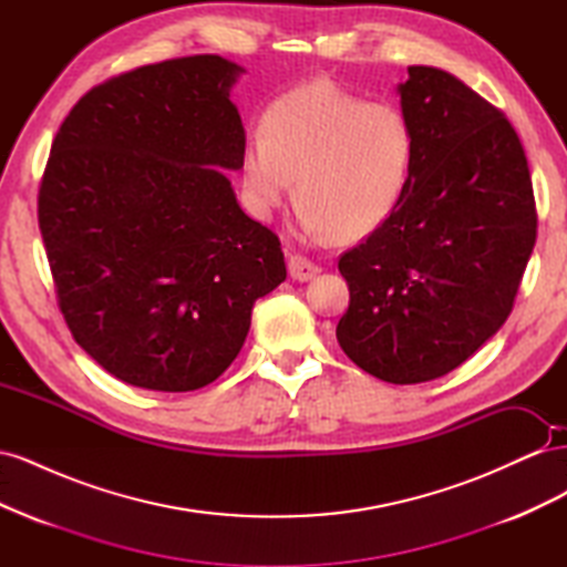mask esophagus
I'll list each match as a JSON object with an SVG mask.
<instances>
[{"mask_svg":"<svg viewBox=\"0 0 567 567\" xmlns=\"http://www.w3.org/2000/svg\"><path fill=\"white\" fill-rule=\"evenodd\" d=\"M288 271L296 281H310L321 271V267L317 262H312L307 255H290Z\"/></svg>","mask_w":567,"mask_h":567,"instance_id":"obj_1","label":"esophagus"}]
</instances>
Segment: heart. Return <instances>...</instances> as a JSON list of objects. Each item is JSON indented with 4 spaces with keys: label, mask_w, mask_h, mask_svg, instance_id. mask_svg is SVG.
Returning <instances> with one entry per match:
<instances>
[{
    "label": "heart",
    "mask_w": 567,
    "mask_h": 567,
    "mask_svg": "<svg viewBox=\"0 0 567 567\" xmlns=\"http://www.w3.org/2000/svg\"><path fill=\"white\" fill-rule=\"evenodd\" d=\"M414 156L404 113L312 80L271 101L241 153V186L255 215L277 210L296 179L307 229L359 241L394 213Z\"/></svg>",
    "instance_id": "1"
}]
</instances>
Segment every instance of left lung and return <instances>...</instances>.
I'll list each match as a JSON object with an SVG mask.
<instances>
[{
  "label": "left lung",
  "mask_w": 567,
  "mask_h": 567,
  "mask_svg": "<svg viewBox=\"0 0 567 567\" xmlns=\"http://www.w3.org/2000/svg\"><path fill=\"white\" fill-rule=\"evenodd\" d=\"M414 136L394 213L340 255L350 307L338 342L394 385L435 381L508 319L537 241L525 148L502 109L454 75L411 65L400 84Z\"/></svg>",
  "instance_id": "8db88e82"
}]
</instances>
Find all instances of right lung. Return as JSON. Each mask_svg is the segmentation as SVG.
<instances>
[{"mask_svg":"<svg viewBox=\"0 0 567 567\" xmlns=\"http://www.w3.org/2000/svg\"><path fill=\"white\" fill-rule=\"evenodd\" d=\"M241 68L196 54L96 84L51 144L38 219L59 310L115 379L188 392L219 379L257 298L286 279L279 236L238 208Z\"/></svg>","mask_w":567,"mask_h":567,"instance_id":"right-lung-1","label":"right lung"}]
</instances>
